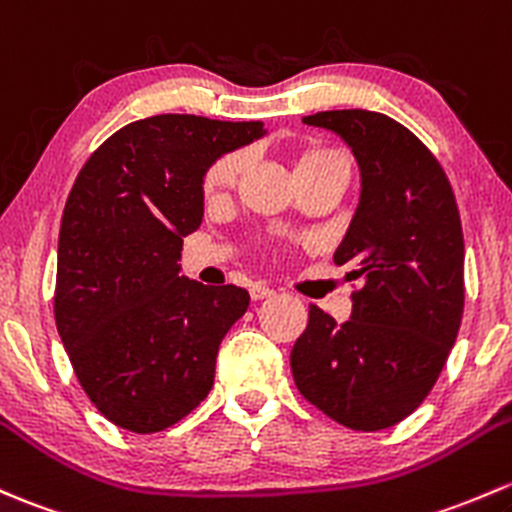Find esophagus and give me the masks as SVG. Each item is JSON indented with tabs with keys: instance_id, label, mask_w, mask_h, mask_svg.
<instances>
[{
	"instance_id": "esophagus-1",
	"label": "esophagus",
	"mask_w": 512,
	"mask_h": 512,
	"mask_svg": "<svg viewBox=\"0 0 512 512\" xmlns=\"http://www.w3.org/2000/svg\"><path fill=\"white\" fill-rule=\"evenodd\" d=\"M250 297H252V301L270 299V297H274V289L265 287V284H252V289H250Z\"/></svg>"
}]
</instances>
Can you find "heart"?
I'll return each mask as SVG.
<instances>
[{"mask_svg":"<svg viewBox=\"0 0 512 512\" xmlns=\"http://www.w3.org/2000/svg\"><path fill=\"white\" fill-rule=\"evenodd\" d=\"M324 159H343V157L336 152H311L306 154L299 164H314V161H324ZM242 166H245V154L242 152L225 154L223 159L215 161L211 169H208L206 181H203V188H206L208 196H218V193L228 191V188L238 181Z\"/></svg>","mask_w":512,"mask_h":512,"instance_id":"obj_1","label":"heart"}]
</instances>
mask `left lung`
Segmentation results:
<instances>
[{
    "label": "left lung",
    "instance_id": "left-lung-1",
    "mask_svg": "<svg viewBox=\"0 0 512 512\" xmlns=\"http://www.w3.org/2000/svg\"><path fill=\"white\" fill-rule=\"evenodd\" d=\"M304 122L338 134L358 164V208L333 262L363 287L343 324L309 306L289 363L311 405L355 432H378L422 405L459 333V208L439 161L400 122L368 110Z\"/></svg>",
    "mask_w": 512,
    "mask_h": 512
}]
</instances>
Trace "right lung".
<instances>
[{"label": "right lung", "instance_id": "1", "mask_svg": "<svg viewBox=\"0 0 512 512\" xmlns=\"http://www.w3.org/2000/svg\"><path fill=\"white\" fill-rule=\"evenodd\" d=\"M265 134L262 122L147 117L75 179L58 235V336L90 402L127 432H161L211 392L250 294L179 274L181 245L203 220L208 169Z\"/></svg>", "mask_w": 512, "mask_h": 512}]
</instances>
